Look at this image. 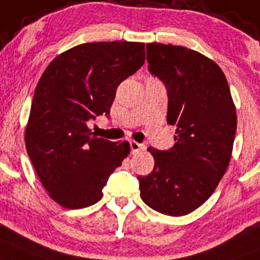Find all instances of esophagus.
<instances>
[{
	"mask_svg": "<svg viewBox=\"0 0 260 260\" xmlns=\"http://www.w3.org/2000/svg\"><path fill=\"white\" fill-rule=\"evenodd\" d=\"M129 146H131V151H132V154H138V152L142 151V150L145 149L144 145L138 144V142L136 141H131Z\"/></svg>",
	"mask_w": 260,
	"mask_h": 260,
	"instance_id": "34e87169",
	"label": "esophagus"
}]
</instances>
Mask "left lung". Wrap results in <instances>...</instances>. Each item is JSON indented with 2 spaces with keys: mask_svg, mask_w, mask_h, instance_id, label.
I'll return each mask as SVG.
<instances>
[{
  "mask_svg": "<svg viewBox=\"0 0 260 260\" xmlns=\"http://www.w3.org/2000/svg\"><path fill=\"white\" fill-rule=\"evenodd\" d=\"M149 70L168 91L167 122L176 125L168 151L149 147L154 169L138 177L151 209L181 217L212 196L229 168L236 133V108L224 73L209 57L183 46L147 43Z\"/></svg>",
  "mask_w": 260,
  "mask_h": 260,
  "instance_id": "8db88e82",
  "label": "left lung"
}]
</instances>
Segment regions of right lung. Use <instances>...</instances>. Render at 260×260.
<instances>
[{
	"label": "right lung",
	"instance_id": "obj_1",
	"mask_svg": "<svg viewBox=\"0 0 260 260\" xmlns=\"http://www.w3.org/2000/svg\"><path fill=\"white\" fill-rule=\"evenodd\" d=\"M144 62L145 43L91 42L57 55L43 72L24 138L41 183L61 207L101 200L109 176L129 154V142L96 137L87 122L110 113L118 86Z\"/></svg>",
	"mask_w": 260,
	"mask_h": 260
}]
</instances>
